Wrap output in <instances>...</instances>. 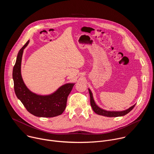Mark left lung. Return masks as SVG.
<instances>
[{
  "instance_id": "8db88e82",
  "label": "left lung",
  "mask_w": 154,
  "mask_h": 154,
  "mask_svg": "<svg viewBox=\"0 0 154 154\" xmlns=\"http://www.w3.org/2000/svg\"><path fill=\"white\" fill-rule=\"evenodd\" d=\"M89 91V93H90V103L91 105V107L93 109V111L97 115H102V116H107V117H118V116H124L126 114L128 113L131 109H132L134 106H135V104L133 106H131V107H130L128 109H126V110L124 111H122V112H110V111H106L104 110V109L99 108L95 103L94 99H93V94L92 93L91 91V90L90 89H88Z\"/></svg>"
}]
</instances>
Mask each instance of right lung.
Returning <instances> with one entry per match:
<instances>
[{"mask_svg": "<svg viewBox=\"0 0 154 154\" xmlns=\"http://www.w3.org/2000/svg\"><path fill=\"white\" fill-rule=\"evenodd\" d=\"M29 42V41L19 51L13 68V79L15 94L27 110L35 116L52 118L60 115L66 106L68 96L74 84H65L55 93L48 96L37 95L31 92L24 84L20 74L22 57Z\"/></svg>", "mask_w": 154, "mask_h": 154, "instance_id": "right-lung-1", "label": "right lung"}]
</instances>
